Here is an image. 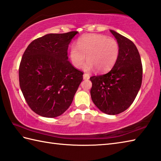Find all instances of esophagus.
<instances>
[{
    "label": "esophagus",
    "mask_w": 161,
    "mask_h": 161,
    "mask_svg": "<svg viewBox=\"0 0 161 161\" xmlns=\"http://www.w3.org/2000/svg\"><path fill=\"white\" fill-rule=\"evenodd\" d=\"M83 78H84V79H89L90 75L87 74H83Z\"/></svg>",
    "instance_id": "esophagus-1"
}]
</instances>
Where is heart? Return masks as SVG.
I'll return each instance as SVG.
<instances>
[{
    "label": "heart",
    "mask_w": 161,
    "mask_h": 161,
    "mask_svg": "<svg viewBox=\"0 0 161 161\" xmlns=\"http://www.w3.org/2000/svg\"><path fill=\"white\" fill-rule=\"evenodd\" d=\"M120 52L118 42L113 38L101 34H90L78 39L76 46H72L69 56L72 64L80 68L85 61V70H92L95 67L99 72L110 70L119 58Z\"/></svg>",
    "instance_id": "1"
}]
</instances>
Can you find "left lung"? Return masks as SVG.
Here are the masks:
<instances>
[{
	"mask_svg": "<svg viewBox=\"0 0 161 161\" xmlns=\"http://www.w3.org/2000/svg\"><path fill=\"white\" fill-rule=\"evenodd\" d=\"M119 44V58L109 72L90 78V94L103 113L117 114L129 108L135 100L142 80V65L136 45L124 36L110 31Z\"/></svg>",
	"mask_w": 161,
	"mask_h": 161,
	"instance_id": "left-lung-1",
	"label": "left lung"
}]
</instances>
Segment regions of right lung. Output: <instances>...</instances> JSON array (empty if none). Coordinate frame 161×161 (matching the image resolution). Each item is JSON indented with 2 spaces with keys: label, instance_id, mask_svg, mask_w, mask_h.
I'll use <instances>...</instances> for the list:
<instances>
[{
  "label": "right lung",
  "instance_id": "1",
  "mask_svg": "<svg viewBox=\"0 0 161 161\" xmlns=\"http://www.w3.org/2000/svg\"><path fill=\"white\" fill-rule=\"evenodd\" d=\"M77 31L48 34L32 41L23 55L19 85L26 103L44 117L66 111L83 79V72L68 60L69 44Z\"/></svg>",
  "mask_w": 161,
  "mask_h": 161
}]
</instances>
